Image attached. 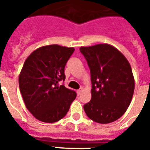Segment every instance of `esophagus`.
<instances>
[{
    "instance_id": "obj_1",
    "label": "esophagus",
    "mask_w": 150,
    "mask_h": 150,
    "mask_svg": "<svg viewBox=\"0 0 150 150\" xmlns=\"http://www.w3.org/2000/svg\"><path fill=\"white\" fill-rule=\"evenodd\" d=\"M82 91H83V88H79V89H78L77 91H76V93H77V95H80V93H81L82 92Z\"/></svg>"
}]
</instances>
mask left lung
Segmentation results:
<instances>
[{
    "label": "left lung",
    "instance_id": "obj_1",
    "mask_svg": "<svg viewBox=\"0 0 150 150\" xmlns=\"http://www.w3.org/2000/svg\"><path fill=\"white\" fill-rule=\"evenodd\" d=\"M91 73V98L83 106L90 120L107 124L120 119L129 107L134 79L127 59L107 43L81 46Z\"/></svg>",
    "mask_w": 150,
    "mask_h": 150
}]
</instances>
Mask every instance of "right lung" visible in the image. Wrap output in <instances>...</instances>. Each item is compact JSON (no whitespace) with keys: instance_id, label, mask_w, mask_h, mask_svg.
<instances>
[{"instance_id":"right-lung-1","label":"right lung","mask_w":150,"mask_h":150,"mask_svg":"<svg viewBox=\"0 0 150 150\" xmlns=\"http://www.w3.org/2000/svg\"><path fill=\"white\" fill-rule=\"evenodd\" d=\"M74 52L73 47L49 45L37 49L26 59L18 84L27 109L37 120L59 121L76 98L75 91L59 85L65 79L64 67Z\"/></svg>"}]
</instances>
